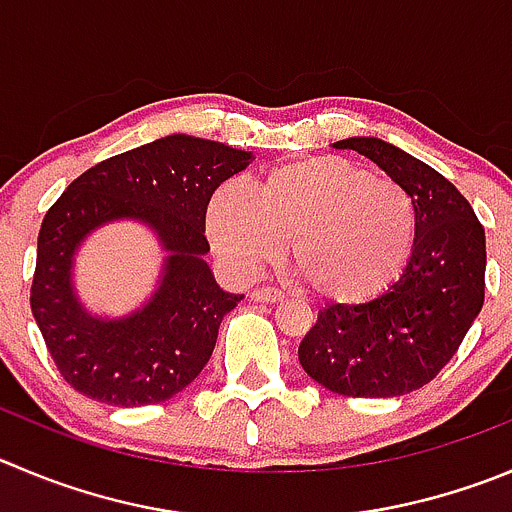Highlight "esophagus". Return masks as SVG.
<instances>
[{"instance_id":"1","label":"esophagus","mask_w":512,"mask_h":512,"mask_svg":"<svg viewBox=\"0 0 512 512\" xmlns=\"http://www.w3.org/2000/svg\"><path fill=\"white\" fill-rule=\"evenodd\" d=\"M250 298L257 300V303H278V300L285 298V293L275 288H255L250 293Z\"/></svg>"}]
</instances>
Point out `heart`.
<instances>
[{"instance_id":"b5f03b06","label":"heart","mask_w":512,"mask_h":512,"mask_svg":"<svg viewBox=\"0 0 512 512\" xmlns=\"http://www.w3.org/2000/svg\"><path fill=\"white\" fill-rule=\"evenodd\" d=\"M207 232L240 278L278 262L290 240L300 280L348 305L384 293L407 267L417 207L399 181L341 156H305L265 171L252 194L237 184L214 191Z\"/></svg>"}]
</instances>
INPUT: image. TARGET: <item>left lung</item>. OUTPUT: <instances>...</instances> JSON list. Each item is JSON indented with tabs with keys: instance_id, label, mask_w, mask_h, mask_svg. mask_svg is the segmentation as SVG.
<instances>
[{
	"instance_id": "obj_1",
	"label": "left lung",
	"mask_w": 512,
	"mask_h": 512,
	"mask_svg": "<svg viewBox=\"0 0 512 512\" xmlns=\"http://www.w3.org/2000/svg\"><path fill=\"white\" fill-rule=\"evenodd\" d=\"M336 148L369 156L412 194L417 242L396 283L369 303H336L300 341L310 379L343 396L422 389L450 364L485 303V229L450 179L381 138Z\"/></svg>"
}]
</instances>
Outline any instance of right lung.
<instances>
[{"mask_svg": "<svg viewBox=\"0 0 512 512\" xmlns=\"http://www.w3.org/2000/svg\"><path fill=\"white\" fill-rule=\"evenodd\" d=\"M252 154L207 138L174 136L111 156L78 176L47 209L37 237L30 305L62 379L113 407H146L179 394L207 366L219 323L242 295L214 283L204 237L214 189ZM143 218L170 250L155 300L123 322H98L69 288L72 252L111 218Z\"/></svg>", "mask_w": 512, "mask_h": 512, "instance_id": "1", "label": "right lung"}]
</instances>
